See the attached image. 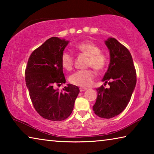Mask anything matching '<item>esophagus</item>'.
Segmentation results:
<instances>
[{"label":"esophagus","instance_id":"obj_1","mask_svg":"<svg viewBox=\"0 0 154 154\" xmlns=\"http://www.w3.org/2000/svg\"><path fill=\"white\" fill-rule=\"evenodd\" d=\"M88 90V88H79L80 92H83V91H85V90Z\"/></svg>","mask_w":154,"mask_h":154}]
</instances>
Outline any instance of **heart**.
Instances as JSON below:
<instances>
[{
    "mask_svg": "<svg viewBox=\"0 0 154 154\" xmlns=\"http://www.w3.org/2000/svg\"><path fill=\"white\" fill-rule=\"evenodd\" d=\"M77 51L89 56L88 65L92 66L98 71L105 69L106 64V56L100 51L99 47L91 41L79 43L75 47ZM61 64L64 69L71 71L73 65V57L67 51H64L61 56ZM96 73L92 69L78 71L71 75L69 81L72 84L80 87H89L95 79Z\"/></svg>",
    "mask_w": 154,
    "mask_h": 154,
    "instance_id": "obj_1",
    "label": "heart"
}]
</instances>
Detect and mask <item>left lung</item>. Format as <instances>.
<instances>
[{
    "label": "left lung",
    "instance_id": "1",
    "mask_svg": "<svg viewBox=\"0 0 154 154\" xmlns=\"http://www.w3.org/2000/svg\"><path fill=\"white\" fill-rule=\"evenodd\" d=\"M109 51L110 62L103 82V85L96 89L98 96L93 111L98 117L109 119L118 116L126 107L136 86L137 74L131 54L126 47L115 38L105 41Z\"/></svg>",
    "mask_w": 154,
    "mask_h": 154
}]
</instances>
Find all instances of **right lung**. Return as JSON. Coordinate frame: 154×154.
<instances>
[{"instance_id":"1","label":"right lung","mask_w":154,"mask_h":154,"mask_svg":"<svg viewBox=\"0 0 154 154\" xmlns=\"http://www.w3.org/2000/svg\"><path fill=\"white\" fill-rule=\"evenodd\" d=\"M69 41L51 37L34 51L25 71L26 84L35 110L51 121L66 119L73 110L79 88L67 84L62 92L56 85L66 83L61 56Z\"/></svg>"}]
</instances>
